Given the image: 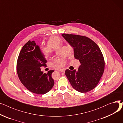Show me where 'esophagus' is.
<instances>
[{"label":"esophagus","mask_w":123,"mask_h":123,"mask_svg":"<svg viewBox=\"0 0 123 123\" xmlns=\"http://www.w3.org/2000/svg\"><path fill=\"white\" fill-rule=\"evenodd\" d=\"M59 71L63 72V73H64V72H65V69H60V70H59Z\"/></svg>","instance_id":"esophagus-1"}]
</instances>
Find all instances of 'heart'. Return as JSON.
<instances>
[{"instance_id":"1","label":"heart","mask_w":123,"mask_h":123,"mask_svg":"<svg viewBox=\"0 0 123 123\" xmlns=\"http://www.w3.org/2000/svg\"><path fill=\"white\" fill-rule=\"evenodd\" d=\"M47 45H45L41 47V50L42 54L48 56L52 52V48L56 49L59 48L62 44L61 38L57 36H52L50 37L47 40ZM72 50L73 49L71 48ZM54 62L56 63V66L57 68H61L66 64L65 60L60 58H55L53 59Z\"/></svg>"}]
</instances>
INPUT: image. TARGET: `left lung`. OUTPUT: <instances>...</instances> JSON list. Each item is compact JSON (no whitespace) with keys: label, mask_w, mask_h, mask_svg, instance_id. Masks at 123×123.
I'll return each mask as SVG.
<instances>
[{"label":"left lung","mask_w":123,"mask_h":123,"mask_svg":"<svg viewBox=\"0 0 123 123\" xmlns=\"http://www.w3.org/2000/svg\"><path fill=\"white\" fill-rule=\"evenodd\" d=\"M46 62L34 41L29 40L22 48L17 59V72L22 84L31 92L44 94L53 87L54 81L51 75L54 70L47 74L41 71V67H46Z\"/></svg>","instance_id":"left-lung-1"}]
</instances>
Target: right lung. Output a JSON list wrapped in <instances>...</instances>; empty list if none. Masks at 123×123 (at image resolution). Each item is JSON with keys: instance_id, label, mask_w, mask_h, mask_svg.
I'll list each match as a JSON object with an SVG mask.
<instances>
[{"instance_id": "add662e5", "label": "right lung", "mask_w": 123, "mask_h": 123, "mask_svg": "<svg viewBox=\"0 0 123 123\" xmlns=\"http://www.w3.org/2000/svg\"><path fill=\"white\" fill-rule=\"evenodd\" d=\"M62 36L73 47L74 57L81 63L77 71H65L71 85L81 93L91 91L98 85L105 68L104 59L100 48L86 36L68 34Z\"/></svg>"}]
</instances>
